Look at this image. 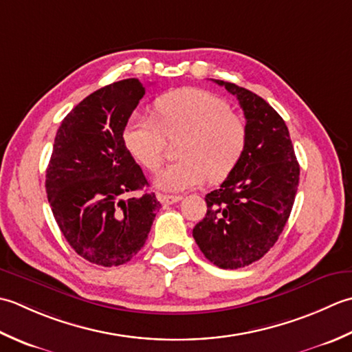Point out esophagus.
<instances>
[{
  "label": "esophagus",
  "mask_w": 352,
  "mask_h": 352,
  "mask_svg": "<svg viewBox=\"0 0 352 352\" xmlns=\"http://www.w3.org/2000/svg\"><path fill=\"white\" fill-rule=\"evenodd\" d=\"M157 199H160V202H161L162 205H173V204L181 202V200H182V196H167V195H160V196H157Z\"/></svg>",
  "instance_id": "1"
}]
</instances>
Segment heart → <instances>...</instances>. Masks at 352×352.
Returning <instances> with one entry per match:
<instances>
[{
	"mask_svg": "<svg viewBox=\"0 0 352 352\" xmlns=\"http://www.w3.org/2000/svg\"><path fill=\"white\" fill-rule=\"evenodd\" d=\"M156 120L133 117L124 127L129 152L147 170L164 162L166 137L184 135L177 162L162 170L155 184L166 191H185L202 185L206 177L221 182L239 166L248 144L243 120L223 100L208 91L185 88L162 96L155 104Z\"/></svg>",
	"mask_w": 352,
	"mask_h": 352,
	"instance_id": "b5f03b06",
	"label": "heart"
}]
</instances>
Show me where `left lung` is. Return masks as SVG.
<instances>
[{"instance_id":"obj_1","label":"left lung","mask_w":352,"mask_h":352,"mask_svg":"<svg viewBox=\"0 0 352 352\" xmlns=\"http://www.w3.org/2000/svg\"><path fill=\"white\" fill-rule=\"evenodd\" d=\"M245 112V155L220 188L205 196L206 214L192 229L202 254L221 269L245 267L266 255L289 220L299 164L284 120L266 100L223 80Z\"/></svg>"}]
</instances>
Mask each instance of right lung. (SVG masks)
<instances>
[{
  "instance_id": "add662e5",
  "label": "right lung",
  "mask_w": 352,
  "mask_h": 352,
  "mask_svg": "<svg viewBox=\"0 0 352 352\" xmlns=\"http://www.w3.org/2000/svg\"><path fill=\"white\" fill-rule=\"evenodd\" d=\"M144 94L138 78H126L82 100L57 129L47 167V197L63 236L103 267L138 254L161 208L123 140ZM132 192L140 195L129 198Z\"/></svg>"
}]
</instances>
